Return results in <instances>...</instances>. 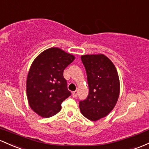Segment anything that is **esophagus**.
<instances>
[{"label": "esophagus", "mask_w": 149, "mask_h": 149, "mask_svg": "<svg viewBox=\"0 0 149 149\" xmlns=\"http://www.w3.org/2000/svg\"><path fill=\"white\" fill-rule=\"evenodd\" d=\"M77 94H78V91H77V90H76V91H73V92H72V96L74 97V98H76V97L77 96Z\"/></svg>", "instance_id": "esophagus-1"}]
</instances>
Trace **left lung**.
Wrapping results in <instances>:
<instances>
[{
	"mask_svg": "<svg viewBox=\"0 0 149 149\" xmlns=\"http://www.w3.org/2000/svg\"><path fill=\"white\" fill-rule=\"evenodd\" d=\"M81 61L86 69L89 92L79 101V108L85 118L96 121L104 118L114 108L120 94V80L112 61L103 54L84 55Z\"/></svg>",
	"mask_w": 149,
	"mask_h": 149,
	"instance_id": "left-lung-1",
	"label": "left lung"
}]
</instances>
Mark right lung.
Returning a JSON list of instances; mask_svg holds the SVG:
<instances>
[{
  "label": "right lung",
  "mask_w": 149,
  "mask_h": 149,
  "mask_svg": "<svg viewBox=\"0 0 149 149\" xmlns=\"http://www.w3.org/2000/svg\"><path fill=\"white\" fill-rule=\"evenodd\" d=\"M74 60L73 55L53 47L43 51L31 64L26 79L27 99L31 109L42 118L57 114L71 95L63 71Z\"/></svg>",
  "instance_id": "add662e5"
}]
</instances>
